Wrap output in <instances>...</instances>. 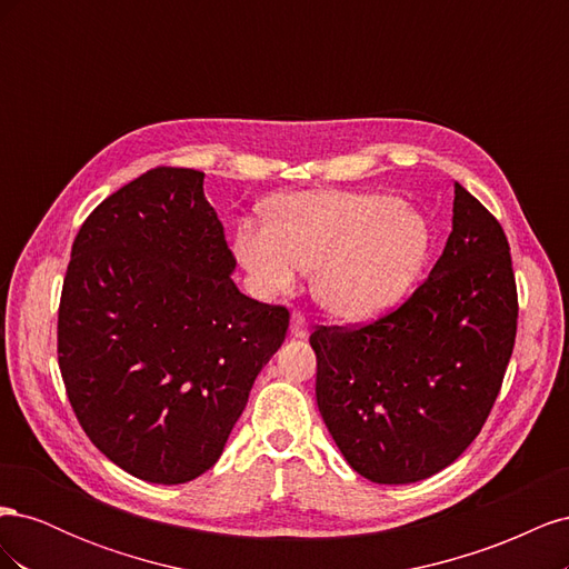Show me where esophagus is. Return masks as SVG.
I'll return each instance as SVG.
<instances>
[{
	"instance_id": "esophagus-1",
	"label": "esophagus",
	"mask_w": 569,
	"mask_h": 569,
	"mask_svg": "<svg viewBox=\"0 0 569 569\" xmlns=\"http://www.w3.org/2000/svg\"><path fill=\"white\" fill-rule=\"evenodd\" d=\"M289 332H291V337H297V339H306L308 337V322H306V318L301 313L291 316Z\"/></svg>"
}]
</instances>
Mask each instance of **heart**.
<instances>
[{
	"instance_id": "heart-1",
	"label": "heart",
	"mask_w": 569,
	"mask_h": 569,
	"mask_svg": "<svg viewBox=\"0 0 569 569\" xmlns=\"http://www.w3.org/2000/svg\"><path fill=\"white\" fill-rule=\"evenodd\" d=\"M427 253L425 218L385 192H291L270 203V226L244 222L234 237L258 297L284 295L311 270L313 299L343 322L389 313L416 284Z\"/></svg>"
}]
</instances>
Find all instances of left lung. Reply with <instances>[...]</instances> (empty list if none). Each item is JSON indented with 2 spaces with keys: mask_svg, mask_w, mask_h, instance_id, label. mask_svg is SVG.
Returning <instances> with one entry per match:
<instances>
[{
  "mask_svg": "<svg viewBox=\"0 0 569 569\" xmlns=\"http://www.w3.org/2000/svg\"><path fill=\"white\" fill-rule=\"evenodd\" d=\"M518 332L503 228L456 182L453 228L429 278L372 325L318 327L316 399L341 456L377 485L451 465L501 391Z\"/></svg>",
  "mask_w": 569,
  "mask_h": 569,
  "instance_id": "left-lung-1",
  "label": "left lung"
}]
</instances>
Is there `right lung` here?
I'll use <instances>...</instances> for the list:
<instances>
[{
	"label": "right lung",
	"instance_id": "add662e5",
	"mask_svg": "<svg viewBox=\"0 0 569 569\" xmlns=\"http://www.w3.org/2000/svg\"><path fill=\"white\" fill-rule=\"evenodd\" d=\"M203 173L153 168L101 201L71 249L59 368L97 449L151 485L213 468L289 313L244 297Z\"/></svg>",
	"mask_w": 569,
	"mask_h": 569
}]
</instances>
